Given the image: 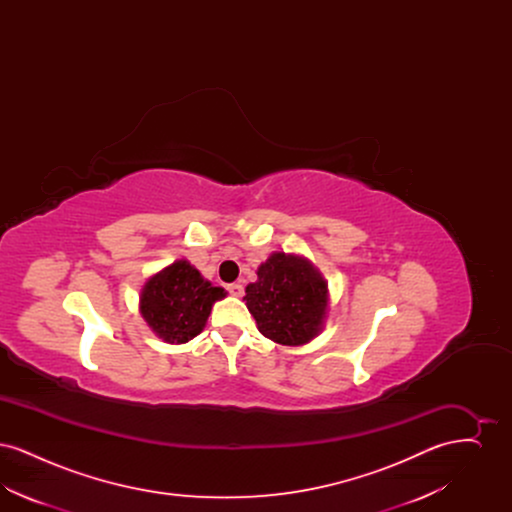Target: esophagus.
Segmentation results:
<instances>
[{
  "instance_id": "34e87169",
  "label": "esophagus",
  "mask_w": 512,
  "mask_h": 512,
  "mask_svg": "<svg viewBox=\"0 0 512 512\" xmlns=\"http://www.w3.org/2000/svg\"><path fill=\"white\" fill-rule=\"evenodd\" d=\"M228 293H230V295H234V297H242V295H244V286H242V284H238V282L228 284Z\"/></svg>"
}]
</instances>
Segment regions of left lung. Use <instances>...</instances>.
<instances>
[{
	"label": "left lung",
	"mask_w": 512,
	"mask_h": 512,
	"mask_svg": "<svg viewBox=\"0 0 512 512\" xmlns=\"http://www.w3.org/2000/svg\"><path fill=\"white\" fill-rule=\"evenodd\" d=\"M244 301L265 338L297 347L324 330L330 293L309 259L274 251L257 268V282L247 284Z\"/></svg>",
	"instance_id": "obj_1"
}]
</instances>
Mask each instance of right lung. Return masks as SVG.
Here are the masks:
<instances>
[{
    "instance_id": "add662e5",
    "label": "right lung",
    "mask_w": 512,
    "mask_h": 512,
    "mask_svg": "<svg viewBox=\"0 0 512 512\" xmlns=\"http://www.w3.org/2000/svg\"><path fill=\"white\" fill-rule=\"evenodd\" d=\"M224 297V288L205 280L186 259H178L147 278L140 313L155 336L178 345L203 332L213 305Z\"/></svg>"
}]
</instances>
